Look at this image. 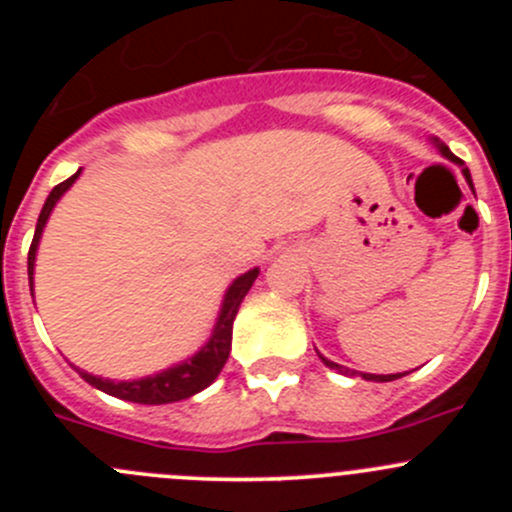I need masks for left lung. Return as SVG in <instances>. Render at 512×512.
Here are the masks:
<instances>
[{"instance_id":"obj_1","label":"left lung","mask_w":512,"mask_h":512,"mask_svg":"<svg viewBox=\"0 0 512 512\" xmlns=\"http://www.w3.org/2000/svg\"><path fill=\"white\" fill-rule=\"evenodd\" d=\"M433 143H436V146H438V151H441V156H443V158L453 160V163H456L458 168L463 170V175H466L468 185H471V188H473L471 170L466 168V163H463L461 158H456V156H453V153H451V148H448L446 143H441V141H438V138H433ZM317 354H319V352H317ZM319 359H322V361H324V366H329V369H337V371H344V374H349V369H344V366H339L337 361H329L327 356H322V354H319ZM352 374H354V371H352ZM406 374H409V371H406ZM406 374H361V376H364L366 381H394V379H401V376H406Z\"/></svg>"}]
</instances>
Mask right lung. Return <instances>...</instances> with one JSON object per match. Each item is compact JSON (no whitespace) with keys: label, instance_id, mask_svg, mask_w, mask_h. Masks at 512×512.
I'll return each instance as SVG.
<instances>
[{"label":"right lung","instance_id":"right-lung-1","mask_svg":"<svg viewBox=\"0 0 512 512\" xmlns=\"http://www.w3.org/2000/svg\"><path fill=\"white\" fill-rule=\"evenodd\" d=\"M79 173L81 168L76 170L71 178H66L64 183L56 185V188L49 193V198H46L44 208H41L39 220H36L32 247H29V260H27L29 287H34L36 250H39V240H41V232H44L46 220H49L51 210H54V205L59 203L61 195H64L66 190L74 185V180L79 178ZM257 275H260V270L255 267V270L240 275L230 287H227L223 307H220V314H218V322H215V329L213 334H210L208 342H205V347L200 349L198 354L190 356V359L180 361V364L170 366V369L160 371V374L143 376V379H136V381H111V379H101V376L89 374V371L79 369V366L74 364L71 366L79 371L81 379L89 381V384L96 386V389H101L103 394H111L123 401H133V404L158 406V404H173V401L190 399V396H195L198 391L208 389V386L218 379L220 371H223L232 347V322H235L237 309H240L242 299H245V294L250 292L252 282L257 280Z\"/></svg>","mask_w":512,"mask_h":512}]
</instances>
